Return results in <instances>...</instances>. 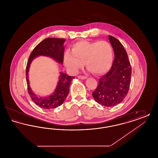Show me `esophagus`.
<instances>
[{
  "label": "esophagus",
  "mask_w": 158,
  "mask_h": 158,
  "mask_svg": "<svg viewBox=\"0 0 158 158\" xmlns=\"http://www.w3.org/2000/svg\"><path fill=\"white\" fill-rule=\"evenodd\" d=\"M78 78L81 79H85L87 78V77L86 76L80 75L78 76Z\"/></svg>",
  "instance_id": "34e87169"
}]
</instances>
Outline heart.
Listing matches in <instances>:
<instances>
[{
    "label": "heart",
    "mask_w": 158,
    "mask_h": 158,
    "mask_svg": "<svg viewBox=\"0 0 158 158\" xmlns=\"http://www.w3.org/2000/svg\"><path fill=\"white\" fill-rule=\"evenodd\" d=\"M114 56L112 45L105 41L89 42L81 41L72 46V52L64 54V63L68 70L75 74L84 63L93 73H104L111 66Z\"/></svg>",
    "instance_id": "obj_1"
}]
</instances>
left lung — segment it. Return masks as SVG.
Listing matches in <instances>:
<instances>
[{
  "mask_svg": "<svg viewBox=\"0 0 158 158\" xmlns=\"http://www.w3.org/2000/svg\"><path fill=\"white\" fill-rule=\"evenodd\" d=\"M115 58L109 72L99 79L92 96L98 104L113 106L121 103L127 95L131 82V67L127 54L118 40L108 35Z\"/></svg>",
  "mask_w": 158,
  "mask_h": 158,
  "instance_id": "left-lung-1",
  "label": "left lung"
}]
</instances>
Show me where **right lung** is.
Returning <instances> with one entry per match:
<instances>
[{"instance_id": "right-lung-1", "label": "right lung", "mask_w": 158, "mask_h": 158, "mask_svg": "<svg viewBox=\"0 0 158 158\" xmlns=\"http://www.w3.org/2000/svg\"><path fill=\"white\" fill-rule=\"evenodd\" d=\"M65 40L58 38H47L40 42L32 50L29 57L26 68V79L28 91L31 99L40 108L44 109L55 108L61 105L69 92V86L74 76L60 72L59 82L53 94L47 97H39L31 89L28 81V72L32 60L38 56H45L54 59L59 63H63L64 59V46Z\"/></svg>"}]
</instances>
